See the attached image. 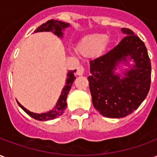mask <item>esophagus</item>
<instances>
[{
  "mask_svg": "<svg viewBox=\"0 0 157 157\" xmlns=\"http://www.w3.org/2000/svg\"><path fill=\"white\" fill-rule=\"evenodd\" d=\"M84 71H85V69L84 67L82 66V65H79L78 67H77V71H76V74L78 75H82L84 74Z\"/></svg>",
  "mask_w": 157,
  "mask_h": 157,
  "instance_id": "34e87169",
  "label": "esophagus"
}]
</instances>
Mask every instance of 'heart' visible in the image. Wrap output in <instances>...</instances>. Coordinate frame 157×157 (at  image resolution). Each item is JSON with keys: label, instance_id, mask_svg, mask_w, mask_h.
Wrapping results in <instances>:
<instances>
[{"label": "heart", "instance_id": "obj_1", "mask_svg": "<svg viewBox=\"0 0 157 157\" xmlns=\"http://www.w3.org/2000/svg\"><path fill=\"white\" fill-rule=\"evenodd\" d=\"M108 43V37L105 34H91L84 37L79 42L77 50L82 55L93 56L99 54Z\"/></svg>", "mask_w": 157, "mask_h": 157}]
</instances>
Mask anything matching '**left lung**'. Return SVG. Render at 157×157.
Wrapping results in <instances>:
<instances>
[{
    "instance_id": "8db88e82",
    "label": "left lung",
    "mask_w": 157,
    "mask_h": 157,
    "mask_svg": "<svg viewBox=\"0 0 157 157\" xmlns=\"http://www.w3.org/2000/svg\"><path fill=\"white\" fill-rule=\"evenodd\" d=\"M125 37L117 46L90 61L87 79L93 106L108 118H124L138 109L151 86V65L144 42L128 29H121ZM135 65L124 73H115L118 64L127 63V57Z\"/></svg>"
}]
</instances>
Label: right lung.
Returning a JSON list of instances; mask_svg holds the SVG:
<instances>
[{"label":"right lung","mask_w":157,"mask_h":157,"mask_svg":"<svg viewBox=\"0 0 157 157\" xmlns=\"http://www.w3.org/2000/svg\"><path fill=\"white\" fill-rule=\"evenodd\" d=\"M70 24L66 23V22H61V21H57V20H48L47 22L39 26L38 29H36L34 33L38 32H53L55 35L58 37H62L63 36V33L62 31L66 28H68ZM75 72V70L74 71H70L67 73V79H66V82H65V86L62 90L61 94L59 98V100L55 108L50 110L49 112L44 113H35L29 111L28 109H26L23 106H22L18 102V105L22 109V110L26 112L29 116H31L32 118L34 119L39 120V121H47V120H51L54 118H56L59 116L63 114L64 110L67 106V102H66V98H67V95H68L70 90L71 88L72 83L75 79L74 73Z\"/></svg>","instance_id":"1"}]
</instances>
